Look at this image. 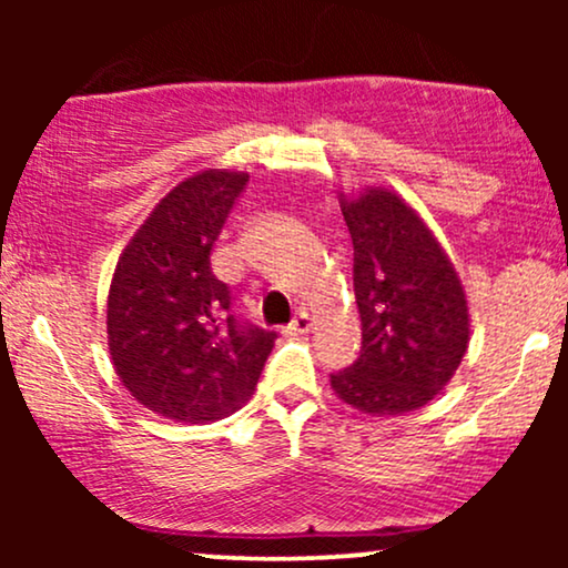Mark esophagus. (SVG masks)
I'll return each instance as SVG.
<instances>
[{"label":"esophagus","instance_id":"1","mask_svg":"<svg viewBox=\"0 0 568 568\" xmlns=\"http://www.w3.org/2000/svg\"><path fill=\"white\" fill-rule=\"evenodd\" d=\"M310 328H312V317L306 315V312H298L288 325V334H310Z\"/></svg>","mask_w":568,"mask_h":568}]
</instances>
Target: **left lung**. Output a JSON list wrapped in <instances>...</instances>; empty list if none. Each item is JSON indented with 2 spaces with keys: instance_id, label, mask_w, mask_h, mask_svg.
I'll return each instance as SVG.
<instances>
[{
  "instance_id": "obj_1",
  "label": "left lung",
  "mask_w": 568,
  "mask_h": 568,
  "mask_svg": "<svg viewBox=\"0 0 568 568\" xmlns=\"http://www.w3.org/2000/svg\"><path fill=\"white\" fill-rule=\"evenodd\" d=\"M355 247L363 347L331 387L366 414H406L438 395L470 342L465 291L425 221L397 194L342 202Z\"/></svg>"
}]
</instances>
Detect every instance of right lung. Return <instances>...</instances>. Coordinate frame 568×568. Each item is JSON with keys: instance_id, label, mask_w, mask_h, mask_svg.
Listing matches in <instances>:
<instances>
[{"instance_id": "1", "label": "right lung", "mask_w": 568, "mask_h": 568, "mask_svg": "<svg viewBox=\"0 0 568 568\" xmlns=\"http://www.w3.org/2000/svg\"><path fill=\"white\" fill-rule=\"evenodd\" d=\"M247 175L181 181L116 262L106 328L130 395L175 422H216L253 395L275 331L245 321L211 264Z\"/></svg>"}]
</instances>
